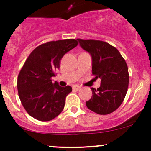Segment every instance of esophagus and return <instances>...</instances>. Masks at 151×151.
I'll return each mask as SVG.
<instances>
[{
	"instance_id": "34e87169",
	"label": "esophagus",
	"mask_w": 151,
	"mask_h": 151,
	"mask_svg": "<svg viewBox=\"0 0 151 151\" xmlns=\"http://www.w3.org/2000/svg\"><path fill=\"white\" fill-rule=\"evenodd\" d=\"M72 88L74 91H79L80 89H81V88H80V86H77V85H74V86L72 87Z\"/></svg>"
}]
</instances>
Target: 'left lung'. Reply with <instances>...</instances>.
<instances>
[{
    "mask_svg": "<svg viewBox=\"0 0 151 151\" xmlns=\"http://www.w3.org/2000/svg\"><path fill=\"white\" fill-rule=\"evenodd\" d=\"M80 46L92 56V74L101 80V86L92 88V97L86 101L89 109L99 115L116 110L128 91L129 75L126 60L115 47L94 39H77Z\"/></svg>",
    "mask_w": 151,
    "mask_h": 151,
    "instance_id": "left-lung-1",
    "label": "left lung"
}]
</instances>
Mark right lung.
<instances>
[{"label": "right lung", "instance_id": "obj_1", "mask_svg": "<svg viewBox=\"0 0 151 151\" xmlns=\"http://www.w3.org/2000/svg\"><path fill=\"white\" fill-rule=\"evenodd\" d=\"M78 45L76 39L52 41L31 52L17 77L18 95L31 117L40 121L54 119L63 111L71 86L52 83L55 71L60 68L63 56Z\"/></svg>", "mask_w": 151, "mask_h": 151}]
</instances>
